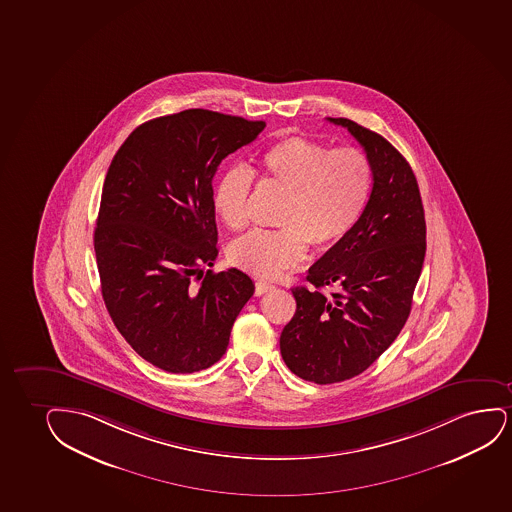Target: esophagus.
<instances>
[{
    "label": "esophagus",
    "instance_id": "obj_1",
    "mask_svg": "<svg viewBox=\"0 0 512 512\" xmlns=\"http://www.w3.org/2000/svg\"><path fill=\"white\" fill-rule=\"evenodd\" d=\"M275 289V285L270 284V282H263V280H259L256 282V296H261V294H265V292L273 291Z\"/></svg>",
    "mask_w": 512,
    "mask_h": 512
}]
</instances>
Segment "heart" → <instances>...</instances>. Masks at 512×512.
<instances>
[{
    "mask_svg": "<svg viewBox=\"0 0 512 512\" xmlns=\"http://www.w3.org/2000/svg\"><path fill=\"white\" fill-rule=\"evenodd\" d=\"M259 176L284 190L275 230H251L230 246V259L242 270L275 279L306 256L308 242L322 249L353 230L369 201L372 169L353 147L329 150L322 143L292 136L266 150ZM253 173L227 169L213 190V207L228 228L247 225Z\"/></svg>",
    "mask_w": 512,
    "mask_h": 512,
    "instance_id": "1",
    "label": "heart"
}]
</instances>
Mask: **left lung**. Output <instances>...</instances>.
Here are the masks:
<instances>
[{
    "instance_id": "left-lung-1",
    "label": "left lung",
    "mask_w": 512,
    "mask_h": 512,
    "mask_svg": "<svg viewBox=\"0 0 512 512\" xmlns=\"http://www.w3.org/2000/svg\"><path fill=\"white\" fill-rule=\"evenodd\" d=\"M327 119L362 145L374 185L353 230L311 265L310 287L292 289L296 313L280 353L291 372L317 384L358 376L388 350L410 315L426 256L424 207L407 159L355 121Z\"/></svg>"
}]
</instances>
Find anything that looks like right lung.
Segmentation results:
<instances>
[{"label": "right lung", "mask_w": 512, "mask_h": 512, "mask_svg": "<svg viewBox=\"0 0 512 512\" xmlns=\"http://www.w3.org/2000/svg\"><path fill=\"white\" fill-rule=\"evenodd\" d=\"M265 121L188 109L140 124L110 162L95 227L105 306L131 348L173 374L227 351L254 294L237 268L202 275L218 256L213 178ZM199 276L202 282L194 285Z\"/></svg>", "instance_id": "1"}]
</instances>
